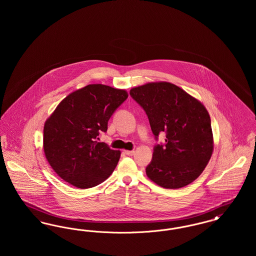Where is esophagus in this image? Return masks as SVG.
<instances>
[{"instance_id":"esophagus-1","label":"esophagus","mask_w":256,"mask_h":256,"mask_svg":"<svg viewBox=\"0 0 256 256\" xmlns=\"http://www.w3.org/2000/svg\"><path fill=\"white\" fill-rule=\"evenodd\" d=\"M124 154L128 156H132L134 154V150H124Z\"/></svg>"}]
</instances>
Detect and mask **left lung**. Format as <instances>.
I'll list each match as a JSON object with an SVG mask.
<instances>
[{"instance_id": "1", "label": "left lung", "mask_w": 256, "mask_h": 256, "mask_svg": "<svg viewBox=\"0 0 256 256\" xmlns=\"http://www.w3.org/2000/svg\"><path fill=\"white\" fill-rule=\"evenodd\" d=\"M134 100L146 112L156 140L165 132V144L154 148L148 178L159 186L178 189L202 172L213 152L211 120L195 98L170 82H152L132 88Z\"/></svg>"}]
</instances>
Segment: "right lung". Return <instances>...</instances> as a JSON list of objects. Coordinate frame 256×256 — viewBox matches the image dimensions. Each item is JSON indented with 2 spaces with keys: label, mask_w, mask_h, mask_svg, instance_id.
I'll return each mask as SVG.
<instances>
[{
  "label": "right lung",
  "mask_w": 256,
  "mask_h": 256,
  "mask_svg": "<svg viewBox=\"0 0 256 256\" xmlns=\"http://www.w3.org/2000/svg\"><path fill=\"white\" fill-rule=\"evenodd\" d=\"M128 98L124 90L89 84L65 98L44 126L43 146L54 170L80 189L104 182L116 168L120 150L98 142L100 132Z\"/></svg>",
  "instance_id": "obj_1"
}]
</instances>
